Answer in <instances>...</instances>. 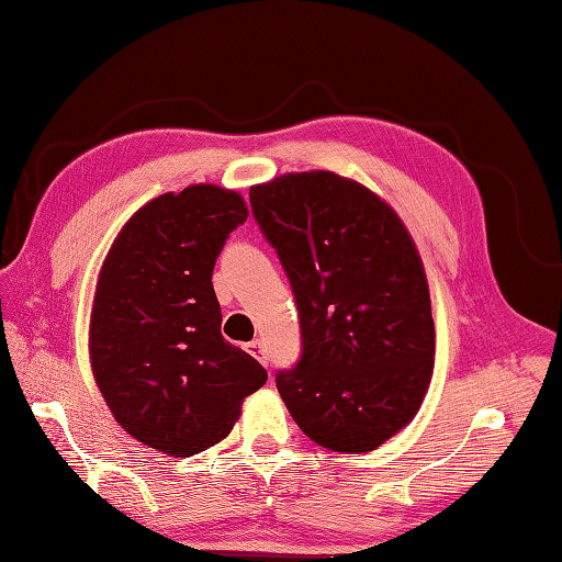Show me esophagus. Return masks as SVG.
<instances>
[{
    "label": "esophagus",
    "instance_id": "esophagus-1",
    "mask_svg": "<svg viewBox=\"0 0 562 562\" xmlns=\"http://www.w3.org/2000/svg\"><path fill=\"white\" fill-rule=\"evenodd\" d=\"M246 347V351H249V355L251 357H256L260 363H263V367H266V363H268V359H266V351H263V345H260L258 340H251L249 345H244Z\"/></svg>",
    "mask_w": 562,
    "mask_h": 562
}]
</instances>
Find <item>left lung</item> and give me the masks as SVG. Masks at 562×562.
Listing matches in <instances>:
<instances>
[{"label": "left lung", "mask_w": 562, "mask_h": 562, "mask_svg": "<svg viewBox=\"0 0 562 562\" xmlns=\"http://www.w3.org/2000/svg\"><path fill=\"white\" fill-rule=\"evenodd\" d=\"M296 296L304 351L278 390L304 434L371 452L407 426L434 375L436 325L424 260L381 195L328 169L249 191Z\"/></svg>", "instance_id": "left-lung-1"}]
</instances>
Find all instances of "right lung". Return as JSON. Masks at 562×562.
I'll use <instances>...</instances> for the list:
<instances>
[{
  "mask_svg": "<svg viewBox=\"0 0 562 562\" xmlns=\"http://www.w3.org/2000/svg\"><path fill=\"white\" fill-rule=\"evenodd\" d=\"M249 217L241 193L191 184L124 222L90 308V369L112 416L143 446L191 458L227 438L266 369L220 333L215 258Z\"/></svg>",
  "mask_w": 562,
  "mask_h": 562,
  "instance_id": "1",
  "label": "right lung"
}]
</instances>
